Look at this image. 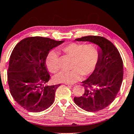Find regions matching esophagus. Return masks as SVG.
I'll use <instances>...</instances> for the list:
<instances>
[{"label":"esophagus","instance_id":"esophagus-1","mask_svg":"<svg viewBox=\"0 0 134 134\" xmlns=\"http://www.w3.org/2000/svg\"><path fill=\"white\" fill-rule=\"evenodd\" d=\"M65 85H68V86H74V84H71V83H64Z\"/></svg>","mask_w":134,"mask_h":134}]
</instances>
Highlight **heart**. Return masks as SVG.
Listing matches in <instances>:
<instances>
[{"mask_svg": "<svg viewBox=\"0 0 134 134\" xmlns=\"http://www.w3.org/2000/svg\"><path fill=\"white\" fill-rule=\"evenodd\" d=\"M63 51L74 57L72 65L74 68L69 71H62L55 76L57 81L74 83L81 75L88 76L96 69L99 57V48L96 45H86L71 43L62 48ZM47 68L51 72H56L59 69L58 53L51 51L46 58Z\"/></svg>", "mask_w": 134, "mask_h": 134, "instance_id": "b5f03b06", "label": "heart"}]
</instances>
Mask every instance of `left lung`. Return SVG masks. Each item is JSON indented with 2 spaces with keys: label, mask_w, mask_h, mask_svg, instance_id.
Listing matches in <instances>:
<instances>
[{
  "label": "left lung",
  "mask_w": 134,
  "mask_h": 134,
  "mask_svg": "<svg viewBox=\"0 0 134 134\" xmlns=\"http://www.w3.org/2000/svg\"><path fill=\"white\" fill-rule=\"evenodd\" d=\"M89 42L99 47V57L93 72L84 80V93L74 101L83 110L98 111L111 104L122 85L123 64L120 53L112 42L102 36H87L75 40Z\"/></svg>",
  "instance_id": "obj_1"
}]
</instances>
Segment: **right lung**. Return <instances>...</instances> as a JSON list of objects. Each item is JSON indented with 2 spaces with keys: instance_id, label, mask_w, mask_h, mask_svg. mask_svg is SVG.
<instances>
[{
  "instance_id": "add662e5",
  "label": "right lung",
  "mask_w": 134,
  "mask_h": 134,
  "mask_svg": "<svg viewBox=\"0 0 134 134\" xmlns=\"http://www.w3.org/2000/svg\"><path fill=\"white\" fill-rule=\"evenodd\" d=\"M64 42L44 37H29L14 47L7 72L10 93L14 100L29 111H42L54 102L55 91L60 84L47 85L50 77L46 58L51 50Z\"/></svg>"
}]
</instances>
